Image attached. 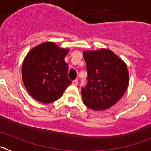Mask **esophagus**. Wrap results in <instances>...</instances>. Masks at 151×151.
<instances>
[{
	"instance_id": "esophagus-1",
	"label": "esophagus",
	"mask_w": 151,
	"mask_h": 151,
	"mask_svg": "<svg viewBox=\"0 0 151 151\" xmlns=\"http://www.w3.org/2000/svg\"><path fill=\"white\" fill-rule=\"evenodd\" d=\"M73 85H78V80H77V79L73 80Z\"/></svg>"
}]
</instances>
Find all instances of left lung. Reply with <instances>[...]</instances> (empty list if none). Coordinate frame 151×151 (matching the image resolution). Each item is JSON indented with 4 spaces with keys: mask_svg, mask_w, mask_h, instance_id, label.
I'll list each match as a JSON object with an SVG mask.
<instances>
[{
    "mask_svg": "<svg viewBox=\"0 0 151 151\" xmlns=\"http://www.w3.org/2000/svg\"><path fill=\"white\" fill-rule=\"evenodd\" d=\"M87 69V85L82 88V100L94 110H106L120 99L129 85L125 63L110 50L84 53Z\"/></svg>",
    "mask_w": 151,
    "mask_h": 151,
    "instance_id": "left-lung-1",
    "label": "left lung"
}]
</instances>
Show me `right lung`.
Listing matches in <instances>:
<instances>
[{"mask_svg":"<svg viewBox=\"0 0 151 151\" xmlns=\"http://www.w3.org/2000/svg\"><path fill=\"white\" fill-rule=\"evenodd\" d=\"M68 51L46 42L27 54L22 63V81L33 98L45 104L55 101L72 83L67 76L69 66L64 60Z\"/></svg>","mask_w":151,"mask_h":151,"instance_id":"right-lung-1","label":"right lung"}]
</instances>
